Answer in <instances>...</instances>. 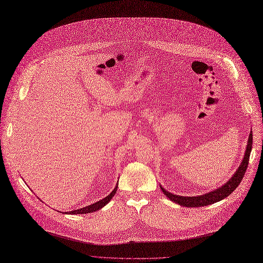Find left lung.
Returning a JSON list of instances; mask_svg holds the SVG:
<instances>
[{
  "label": "left lung",
  "instance_id": "obj_1",
  "mask_svg": "<svg viewBox=\"0 0 263 263\" xmlns=\"http://www.w3.org/2000/svg\"><path fill=\"white\" fill-rule=\"evenodd\" d=\"M252 144H253V132L251 131L248 139V146L246 149V153L243 156V159L239 165V168L237 169V171L234 173L232 178L228 180L223 185L219 186L218 189L212 191V192L205 193L203 195H198V196H179L176 194H172L168 191H165L161 185L160 189L163 192V194L168 197L170 200L174 201L175 203H178L179 205L186 206V208H196V206H204L209 205L212 203H215L217 201H220L228 197L230 194H232L236 187L239 185L241 182L245 173L247 171L249 160H250V154L252 151Z\"/></svg>",
  "mask_w": 263,
  "mask_h": 263
}]
</instances>
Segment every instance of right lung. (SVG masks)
Returning a JSON list of instances; mask_svg holds the SVG:
<instances>
[{
	"mask_svg": "<svg viewBox=\"0 0 263 263\" xmlns=\"http://www.w3.org/2000/svg\"><path fill=\"white\" fill-rule=\"evenodd\" d=\"M117 186H118V184H116V186L113 189V191H112V192H111L108 196H106L105 198L101 199L100 201H98V202H94V203H92V204H90V205H87V206L82 208V209H79V210L70 211L69 213H68V212H65L64 214H71V215H74V214H88V213L95 212V211H98V210L102 209L103 206H105V205H106V204H107V203H108V202L113 198V196H114V195H115V193H116Z\"/></svg>",
	"mask_w": 263,
	"mask_h": 263,
	"instance_id": "right-lung-1",
	"label": "right lung"
}]
</instances>
